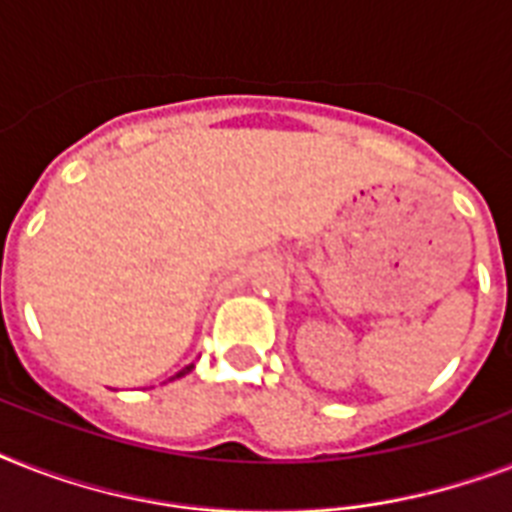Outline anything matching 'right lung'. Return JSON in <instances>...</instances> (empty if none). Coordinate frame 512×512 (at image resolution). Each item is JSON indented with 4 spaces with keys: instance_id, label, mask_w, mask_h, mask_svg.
I'll list each match as a JSON object with an SVG mask.
<instances>
[{
    "instance_id": "right-lung-1",
    "label": "right lung",
    "mask_w": 512,
    "mask_h": 512,
    "mask_svg": "<svg viewBox=\"0 0 512 512\" xmlns=\"http://www.w3.org/2000/svg\"><path fill=\"white\" fill-rule=\"evenodd\" d=\"M191 369H193V364H188V366H185V369H180V372H177L175 377H183V374H188V372H191ZM175 377H172V380H175Z\"/></svg>"
}]
</instances>
